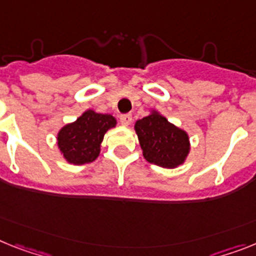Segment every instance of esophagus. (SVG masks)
<instances>
[{
    "mask_svg": "<svg viewBox=\"0 0 256 256\" xmlns=\"http://www.w3.org/2000/svg\"><path fill=\"white\" fill-rule=\"evenodd\" d=\"M120 121H121V124H124V126H128V124H132V114H122V116H120Z\"/></svg>",
    "mask_w": 256,
    "mask_h": 256,
    "instance_id": "esophagus-1",
    "label": "esophagus"
}]
</instances>
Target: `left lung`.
Segmentation results:
<instances>
[{
	"mask_svg": "<svg viewBox=\"0 0 256 256\" xmlns=\"http://www.w3.org/2000/svg\"><path fill=\"white\" fill-rule=\"evenodd\" d=\"M143 156L151 164L174 169L182 165L190 154V136L184 128L168 121L156 109L134 124Z\"/></svg>",
	"mask_w": 256,
	"mask_h": 256,
	"instance_id": "obj_1",
	"label": "left lung"
}]
</instances>
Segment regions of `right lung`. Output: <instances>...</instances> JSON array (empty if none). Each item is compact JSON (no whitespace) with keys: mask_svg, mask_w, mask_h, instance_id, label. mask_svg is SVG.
Wrapping results in <instances>:
<instances>
[{"mask_svg":"<svg viewBox=\"0 0 256 256\" xmlns=\"http://www.w3.org/2000/svg\"><path fill=\"white\" fill-rule=\"evenodd\" d=\"M116 124L117 120L112 114L88 109L74 122L60 128L57 132L60 154L68 164H90L100 154L105 132L116 128Z\"/></svg>","mask_w":256,"mask_h":256,"instance_id":"1","label":"right lung"}]
</instances>
